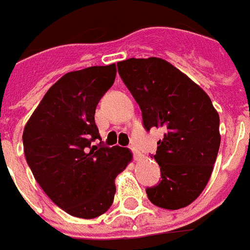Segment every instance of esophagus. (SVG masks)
Instances as JSON below:
<instances>
[{"instance_id": "1", "label": "esophagus", "mask_w": 250, "mask_h": 250, "mask_svg": "<svg viewBox=\"0 0 250 250\" xmlns=\"http://www.w3.org/2000/svg\"><path fill=\"white\" fill-rule=\"evenodd\" d=\"M129 149H130V152L133 153V157H134V160H138V158L141 157V153H140V150H138L137 147L134 146V145H129Z\"/></svg>"}]
</instances>
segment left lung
Returning a JSON list of instances; mask_svg holds the SVG:
<instances>
[{"label": "left lung", "mask_w": 250, "mask_h": 250, "mask_svg": "<svg viewBox=\"0 0 250 250\" xmlns=\"http://www.w3.org/2000/svg\"><path fill=\"white\" fill-rule=\"evenodd\" d=\"M118 74L143 113L144 127H164L154 160L161 181L146 188L164 209H180L201 194L220 147V117L207 93L161 58H129Z\"/></svg>", "instance_id": "1"}]
</instances>
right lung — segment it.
<instances>
[{"instance_id": "add662e5", "label": "right lung", "mask_w": 250, "mask_h": 250, "mask_svg": "<svg viewBox=\"0 0 250 250\" xmlns=\"http://www.w3.org/2000/svg\"><path fill=\"white\" fill-rule=\"evenodd\" d=\"M116 65L66 73L25 125L23 153L36 181L57 207L80 218L101 216L112 207L114 178L132 153L105 146L94 113L116 78Z\"/></svg>"}]
</instances>
